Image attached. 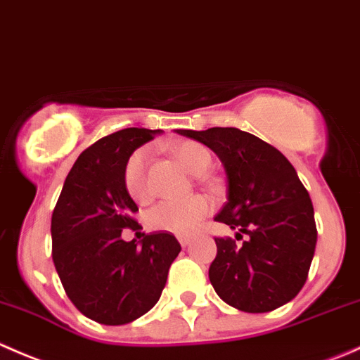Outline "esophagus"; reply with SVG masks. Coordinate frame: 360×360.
I'll return each mask as SVG.
<instances>
[{
  "label": "esophagus",
  "mask_w": 360,
  "mask_h": 360,
  "mask_svg": "<svg viewBox=\"0 0 360 360\" xmlns=\"http://www.w3.org/2000/svg\"><path fill=\"white\" fill-rule=\"evenodd\" d=\"M179 241H180L181 247H188V245L192 243V238H188V236H181V238H179Z\"/></svg>",
  "instance_id": "obj_1"
}]
</instances>
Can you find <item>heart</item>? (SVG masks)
<instances>
[{"instance_id": "1", "label": "heart", "mask_w": 360, "mask_h": 360, "mask_svg": "<svg viewBox=\"0 0 360 360\" xmlns=\"http://www.w3.org/2000/svg\"><path fill=\"white\" fill-rule=\"evenodd\" d=\"M173 154L188 172L202 175L212 165V155L195 141H181L173 147ZM148 152L147 148H138L131 154L124 166V185L134 201L145 202L150 199V187L147 179ZM212 213V201L205 195H192L185 201H162L148 212L147 224L152 231L172 233L176 236L192 234L202 220Z\"/></svg>"}]
</instances>
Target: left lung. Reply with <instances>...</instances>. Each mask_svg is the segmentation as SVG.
<instances>
[{"label":"left lung","instance_id":"left-lung-1","mask_svg":"<svg viewBox=\"0 0 360 360\" xmlns=\"http://www.w3.org/2000/svg\"><path fill=\"white\" fill-rule=\"evenodd\" d=\"M201 141L222 161L227 202L217 222L247 233L241 245L215 238L217 257L210 282L233 308L266 313L292 301L308 278L316 226L308 191L289 159L261 138L236 127L180 129Z\"/></svg>","mask_w":360,"mask_h":360}]
</instances>
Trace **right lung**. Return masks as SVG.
Masks as SVG:
<instances>
[{"label": "right lung", "mask_w": 360, "mask_h": 360, "mask_svg": "<svg viewBox=\"0 0 360 360\" xmlns=\"http://www.w3.org/2000/svg\"><path fill=\"white\" fill-rule=\"evenodd\" d=\"M159 129L127 127L85 148L64 180L52 213V261L64 292L87 319L122 326L161 297L181 247L172 233L143 234L141 247L122 229H141L124 166Z\"/></svg>", "instance_id": "obj_1"}]
</instances>
